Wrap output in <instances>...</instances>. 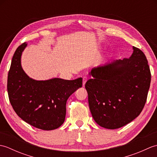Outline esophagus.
I'll list each match as a JSON object with an SVG mask.
<instances>
[{
    "label": "esophagus",
    "instance_id": "34e87169",
    "mask_svg": "<svg viewBox=\"0 0 157 157\" xmlns=\"http://www.w3.org/2000/svg\"><path fill=\"white\" fill-rule=\"evenodd\" d=\"M87 81H88V78H86V77H84V78H83V86H85L86 83Z\"/></svg>",
    "mask_w": 157,
    "mask_h": 157
}]
</instances>
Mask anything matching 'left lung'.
Instances as JSON below:
<instances>
[{
    "label": "left lung",
    "instance_id": "left-lung-1",
    "mask_svg": "<svg viewBox=\"0 0 157 157\" xmlns=\"http://www.w3.org/2000/svg\"><path fill=\"white\" fill-rule=\"evenodd\" d=\"M129 59L92 68L85 84L93 119L106 129L124 126L140 114L147 98L151 74L145 55L133 46Z\"/></svg>",
    "mask_w": 157,
    "mask_h": 157
}]
</instances>
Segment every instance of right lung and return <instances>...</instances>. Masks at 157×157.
I'll list each match as a JSON object with an SVG mask.
<instances>
[{"mask_svg":"<svg viewBox=\"0 0 157 157\" xmlns=\"http://www.w3.org/2000/svg\"><path fill=\"white\" fill-rule=\"evenodd\" d=\"M27 45L26 42L20 45L13 56L7 79L10 102L17 115L29 125L43 130L55 129L64 123L67 101L82 88V78L36 80L29 78L21 61Z\"/></svg>","mask_w":157,"mask_h":157,"instance_id":"1","label":"right lung"}]
</instances>
